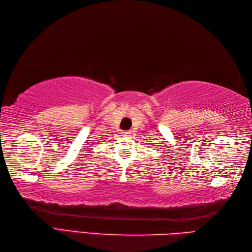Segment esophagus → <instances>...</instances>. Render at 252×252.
I'll use <instances>...</instances> for the list:
<instances>
[{"label":"esophagus","mask_w":252,"mask_h":252,"mask_svg":"<svg viewBox=\"0 0 252 252\" xmlns=\"http://www.w3.org/2000/svg\"><path fill=\"white\" fill-rule=\"evenodd\" d=\"M130 133H131V131H125V132H123V134H125V135H130Z\"/></svg>","instance_id":"obj_1"}]
</instances>
